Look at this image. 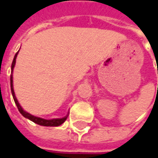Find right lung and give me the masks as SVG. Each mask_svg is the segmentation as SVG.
Wrapping results in <instances>:
<instances>
[{
    "label": "right lung",
    "instance_id": "obj_1",
    "mask_svg": "<svg viewBox=\"0 0 158 158\" xmlns=\"http://www.w3.org/2000/svg\"><path fill=\"white\" fill-rule=\"evenodd\" d=\"M19 52V51H18ZM18 52L15 54V57H14V60H13V63H12V74H11V90H12V94H13V98L15 100V102L16 106L18 108V110L20 111V113L26 119L34 122L35 123H37L39 125H42V126H59L61 125L68 118L69 116V113L63 117V118H56V119H50V120H47V119H43V118H40V117H37V116H35V115H32L31 113L25 111L22 108V106L20 105L19 102L17 101L15 96V89H14V80H13V71H14V69H15V66L16 62V57H17V55H18Z\"/></svg>",
    "mask_w": 158,
    "mask_h": 158
}]
</instances>
